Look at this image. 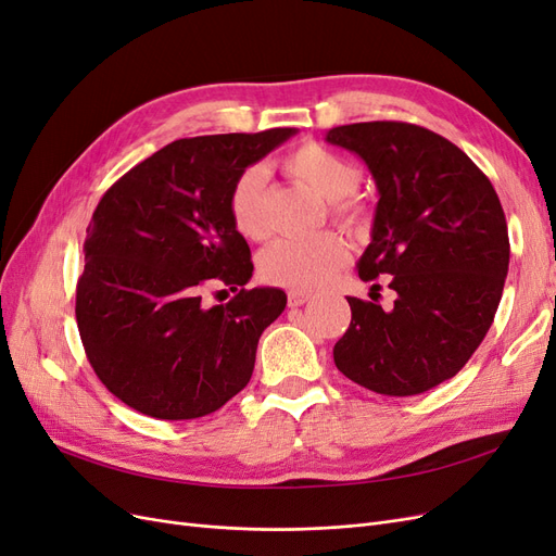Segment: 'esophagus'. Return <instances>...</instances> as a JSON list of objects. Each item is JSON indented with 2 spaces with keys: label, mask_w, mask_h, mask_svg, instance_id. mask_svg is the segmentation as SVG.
I'll return each instance as SVG.
<instances>
[{
  "label": "esophagus",
  "mask_w": 556,
  "mask_h": 556,
  "mask_svg": "<svg viewBox=\"0 0 556 556\" xmlns=\"http://www.w3.org/2000/svg\"><path fill=\"white\" fill-rule=\"evenodd\" d=\"M308 299H311V296H308L306 292H290V294H288V306H290V308H299V306H304Z\"/></svg>",
  "instance_id": "1"
}]
</instances>
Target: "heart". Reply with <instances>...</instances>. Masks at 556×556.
Instances as JSON below:
<instances>
[{
    "mask_svg": "<svg viewBox=\"0 0 556 556\" xmlns=\"http://www.w3.org/2000/svg\"><path fill=\"white\" fill-rule=\"evenodd\" d=\"M296 180L327 201V213L336 225L359 231L368 223V204L355 192L362 172L355 162L319 143H301L282 160ZM231 223L245 239L264 241L271 233V215L266 206V172L250 164L229 190ZM348 262V245L336 233H319L308 241H276L260 257V276L292 292H311L339 271Z\"/></svg>",
    "mask_w": 556,
    "mask_h": 556,
    "instance_id": "b5f03b06",
    "label": "heart"
}]
</instances>
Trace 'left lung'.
Wrapping results in <instances>:
<instances>
[{"label":"left lung","instance_id":"8db88e82","mask_svg":"<svg viewBox=\"0 0 556 556\" xmlns=\"http://www.w3.org/2000/svg\"><path fill=\"white\" fill-rule=\"evenodd\" d=\"M378 185L362 280L392 276V311L348 296L352 323L333 345L339 371L366 390L413 396L457 376L490 331L510 241L496 190L464 150L410 123L333 127Z\"/></svg>","mask_w":556,"mask_h":556}]
</instances>
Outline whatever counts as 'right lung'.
<instances>
[{"label": "right lung", "instance_id": "obj_1", "mask_svg": "<svg viewBox=\"0 0 556 556\" xmlns=\"http://www.w3.org/2000/svg\"><path fill=\"white\" fill-rule=\"evenodd\" d=\"M292 134L276 127L178 139L99 199L83 243L76 323L97 378L129 408L194 419L250 382L260 336L288 296L245 290L252 260L231 223L229 190ZM211 283L238 296L206 309L200 292Z\"/></svg>", "mask_w": 556, "mask_h": 556}]
</instances>
